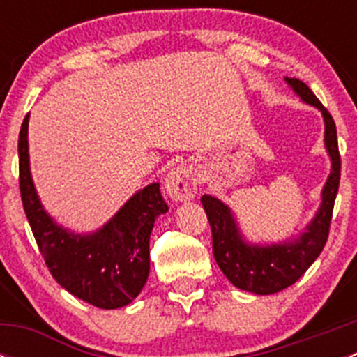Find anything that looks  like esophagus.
<instances>
[{
    "mask_svg": "<svg viewBox=\"0 0 357 357\" xmlns=\"http://www.w3.org/2000/svg\"><path fill=\"white\" fill-rule=\"evenodd\" d=\"M165 192L169 193L172 200H190L195 197L197 186H199V179L193 172L192 165L179 164L178 167L172 169L167 176H165Z\"/></svg>",
    "mask_w": 357,
    "mask_h": 357,
    "instance_id": "1",
    "label": "esophagus"
}]
</instances>
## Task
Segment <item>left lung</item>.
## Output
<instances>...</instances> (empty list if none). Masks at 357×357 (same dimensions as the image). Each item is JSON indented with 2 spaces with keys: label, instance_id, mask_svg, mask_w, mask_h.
<instances>
[{
  "label": "left lung",
  "instance_id": "1",
  "mask_svg": "<svg viewBox=\"0 0 357 357\" xmlns=\"http://www.w3.org/2000/svg\"><path fill=\"white\" fill-rule=\"evenodd\" d=\"M287 82L305 103H311L323 112L325 145L332 158V172L323 188L321 207L307 226V231L302 233L301 238L282 245H247L240 238L229 208L211 195H204L200 199L211 225L212 254L218 266L233 285L259 295L276 294L294 285L318 259L328 240L333 205L340 183V153L332 114L321 105L314 93L301 79L287 77Z\"/></svg>",
  "mask_w": 357,
  "mask_h": 357
}]
</instances>
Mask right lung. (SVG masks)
Masks as SVG:
<instances>
[{"instance_id":"1","label":"right lung","mask_w":357,"mask_h":357,"mask_svg":"<svg viewBox=\"0 0 357 357\" xmlns=\"http://www.w3.org/2000/svg\"><path fill=\"white\" fill-rule=\"evenodd\" d=\"M25 115L19 135V186L32 235L53 278L67 291L100 309L135 301L150 271V233L167 211L160 185L152 183L93 235H72L43 211L29 172Z\"/></svg>"}]
</instances>
